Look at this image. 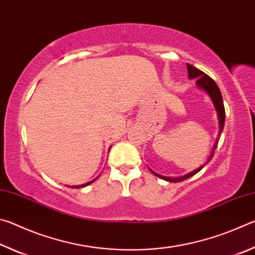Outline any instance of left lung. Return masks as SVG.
<instances>
[{"label": "left lung", "mask_w": 255, "mask_h": 255, "mask_svg": "<svg viewBox=\"0 0 255 255\" xmlns=\"http://www.w3.org/2000/svg\"><path fill=\"white\" fill-rule=\"evenodd\" d=\"M187 68H188V75L190 79H196V84L199 86L200 89H204L205 91L209 94V97L211 98V100L214 102V106L216 108V110L218 112V119H219V132H218V138L217 140H216V143L214 145V148H213V152H211L210 156L208 158V161L206 162V164H208V162H210V159L213 158L214 156V153H215V149L217 147L218 145V140H219V137L222 135V131L224 129V125H225V108H224V102H223V97H222V93H221V90L216 84V82L211 79L210 76H208L207 74H205L204 72L198 70L195 66L190 65V64H187ZM206 164L204 165L198 167L197 170L190 172L187 175L184 176H181V178H167V176H163V175H159L157 173H155L152 170L150 172L154 175L158 176V178H161L165 181H169V182H180V181H183V180H187L189 178H191L192 175H195L196 173H198L202 167H204Z\"/></svg>", "instance_id": "obj_1"}]
</instances>
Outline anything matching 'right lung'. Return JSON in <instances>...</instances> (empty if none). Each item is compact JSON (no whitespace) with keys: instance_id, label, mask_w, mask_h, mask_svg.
<instances>
[{"instance_id":"obj_1","label":"right lung","mask_w":255,"mask_h":255,"mask_svg":"<svg viewBox=\"0 0 255 255\" xmlns=\"http://www.w3.org/2000/svg\"><path fill=\"white\" fill-rule=\"evenodd\" d=\"M97 179H94V180H92V181H90V182H88V183H85V184H82V185H74V187H71V188H83V187H86V185H89V184H91V183H93L94 181H96Z\"/></svg>"}]
</instances>
